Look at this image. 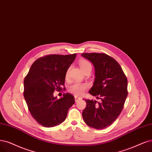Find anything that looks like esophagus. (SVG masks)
<instances>
[{
  "mask_svg": "<svg viewBox=\"0 0 152 152\" xmlns=\"http://www.w3.org/2000/svg\"><path fill=\"white\" fill-rule=\"evenodd\" d=\"M75 102H77L78 101L81 99V98H79V97H77V96H75Z\"/></svg>",
  "mask_w": 152,
  "mask_h": 152,
  "instance_id": "1",
  "label": "esophagus"
}]
</instances>
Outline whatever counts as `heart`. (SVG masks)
<instances>
[{"label": "heart", "mask_w": 152, "mask_h": 152, "mask_svg": "<svg viewBox=\"0 0 152 152\" xmlns=\"http://www.w3.org/2000/svg\"><path fill=\"white\" fill-rule=\"evenodd\" d=\"M80 66L83 71H85L88 69H91V64L89 62L86 60H81L80 61ZM66 77L68 76V71L66 72ZM88 85L85 83H81L76 82L72 84L68 88V91L75 95V96H81L82 95L86 89L88 88Z\"/></svg>", "instance_id": "obj_1"}]
</instances>
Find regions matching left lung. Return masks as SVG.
<instances>
[{
  "label": "left lung",
  "instance_id": "obj_1",
  "mask_svg": "<svg viewBox=\"0 0 152 152\" xmlns=\"http://www.w3.org/2000/svg\"><path fill=\"white\" fill-rule=\"evenodd\" d=\"M94 67V81L89 91L99 99H86L82 116L86 124L97 130L111 125L120 115L128 95L126 77L118 62L103 53H83Z\"/></svg>",
  "mask_w": 152,
  "mask_h": 152
}]
</instances>
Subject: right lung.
I'll return each mask as SVG.
<instances>
[{"label":"right lung","instance_id":"1","mask_svg":"<svg viewBox=\"0 0 152 152\" xmlns=\"http://www.w3.org/2000/svg\"><path fill=\"white\" fill-rule=\"evenodd\" d=\"M76 54L48 55L34 61L24 81V96L34 119L42 126L59 125L66 118L67 111L75 104L69 93L57 99L55 89L64 85L66 72Z\"/></svg>","mask_w":152,"mask_h":152}]
</instances>
